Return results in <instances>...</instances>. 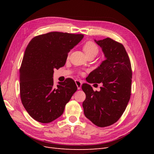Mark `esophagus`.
<instances>
[{"label": "esophagus", "mask_w": 154, "mask_h": 154, "mask_svg": "<svg viewBox=\"0 0 154 154\" xmlns=\"http://www.w3.org/2000/svg\"><path fill=\"white\" fill-rule=\"evenodd\" d=\"M75 83H76V85H77L78 89V90H80V88H81L82 85V82H81V81H80V80H75Z\"/></svg>", "instance_id": "esophagus-1"}]
</instances>
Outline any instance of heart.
<instances>
[{
  "label": "heart",
  "mask_w": 154,
  "mask_h": 154,
  "mask_svg": "<svg viewBox=\"0 0 154 154\" xmlns=\"http://www.w3.org/2000/svg\"><path fill=\"white\" fill-rule=\"evenodd\" d=\"M83 49L87 57H89V56H95L96 57L99 51L98 46L92 41L86 42L83 46Z\"/></svg>",
  "instance_id": "b5f03b06"
}]
</instances>
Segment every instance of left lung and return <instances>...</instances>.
I'll use <instances>...</instances> for the list:
<instances>
[{"label": "left lung", "instance_id": "obj_1", "mask_svg": "<svg viewBox=\"0 0 154 154\" xmlns=\"http://www.w3.org/2000/svg\"><path fill=\"white\" fill-rule=\"evenodd\" d=\"M106 60L87 77L88 83H102L100 91H94L84 83L86 98L83 102L85 117L99 127L117 122L125 112L131 95L132 71L128 55L122 44L110 38L95 40Z\"/></svg>", "mask_w": 154, "mask_h": 154}]
</instances>
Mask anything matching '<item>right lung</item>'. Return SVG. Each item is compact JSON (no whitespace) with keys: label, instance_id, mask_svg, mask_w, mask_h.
<instances>
[{"label":"right lung","instance_id":"right-lung-1","mask_svg":"<svg viewBox=\"0 0 154 154\" xmlns=\"http://www.w3.org/2000/svg\"><path fill=\"white\" fill-rule=\"evenodd\" d=\"M82 34L50 32L36 36L27 45L20 68V94L23 106L40 123L61 116L77 91L72 79L54 85V69L64 66L68 53L83 38Z\"/></svg>","mask_w":154,"mask_h":154}]
</instances>
